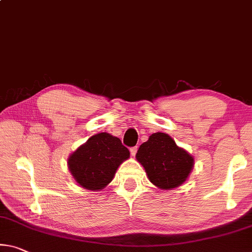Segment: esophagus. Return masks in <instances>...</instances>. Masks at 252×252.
I'll return each instance as SVG.
<instances>
[{"label":"esophagus","mask_w":252,"mask_h":252,"mask_svg":"<svg viewBox=\"0 0 252 252\" xmlns=\"http://www.w3.org/2000/svg\"><path fill=\"white\" fill-rule=\"evenodd\" d=\"M137 151H138V147L137 146L130 148V153H131V155H132V156H135V154H137Z\"/></svg>","instance_id":"1"}]
</instances>
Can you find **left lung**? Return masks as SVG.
<instances>
[{"instance_id": "obj_1", "label": "left lung", "mask_w": 252, "mask_h": 252, "mask_svg": "<svg viewBox=\"0 0 252 252\" xmlns=\"http://www.w3.org/2000/svg\"><path fill=\"white\" fill-rule=\"evenodd\" d=\"M135 157L146 169L149 181L161 189L182 185L194 163V158L187 151L162 132L151 134L149 140L139 147Z\"/></svg>"}]
</instances>
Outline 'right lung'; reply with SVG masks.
I'll return each instance as SVG.
<instances>
[{
  "label": "right lung",
  "mask_w": 252,
  "mask_h": 252,
  "mask_svg": "<svg viewBox=\"0 0 252 252\" xmlns=\"http://www.w3.org/2000/svg\"><path fill=\"white\" fill-rule=\"evenodd\" d=\"M130 153L119 138L106 132L91 137L68 159V167L79 185L86 189H102Z\"/></svg>",
  "instance_id": "obj_1"
}]
</instances>
